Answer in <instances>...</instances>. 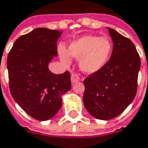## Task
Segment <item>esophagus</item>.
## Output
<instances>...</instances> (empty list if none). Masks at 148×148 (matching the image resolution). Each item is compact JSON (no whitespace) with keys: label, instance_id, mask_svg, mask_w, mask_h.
<instances>
[{"label":"esophagus","instance_id":"1","mask_svg":"<svg viewBox=\"0 0 148 148\" xmlns=\"http://www.w3.org/2000/svg\"><path fill=\"white\" fill-rule=\"evenodd\" d=\"M79 79H79V76L78 74H72V75H71V82H72V83H76V82H78Z\"/></svg>","mask_w":148,"mask_h":148}]
</instances>
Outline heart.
Wrapping results in <instances>:
<instances>
[{
	"mask_svg": "<svg viewBox=\"0 0 148 148\" xmlns=\"http://www.w3.org/2000/svg\"><path fill=\"white\" fill-rule=\"evenodd\" d=\"M113 51V44L108 37L84 35L73 40L67 50L59 47L58 53L62 62L69 65L71 58L79 59V69L86 74L98 72L108 63Z\"/></svg>",
	"mask_w": 148,
	"mask_h": 148,
	"instance_id": "1",
	"label": "heart"
}]
</instances>
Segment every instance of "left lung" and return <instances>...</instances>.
Instances as JSON below:
<instances>
[{
  "mask_svg": "<svg viewBox=\"0 0 148 148\" xmlns=\"http://www.w3.org/2000/svg\"><path fill=\"white\" fill-rule=\"evenodd\" d=\"M114 48L108 63L84 80L83 101L90 115L101 120L114 119L134 100L141 60L133 42L108 28Z\"/></svg>",
  "mask_w": 148,
  "mask_h": 148,
  "instance_id": "8db88e82",
  "label": "left lung"
}]
</instances>
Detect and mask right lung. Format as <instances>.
Wrapping results in <instances>:
<instances>
[{
    "label": "right lung",
    "instance_id": "right-lung-1",
    "mask_svg": "<svg viewBox=\"0 0 148 148\" xmlns=\"http://www.w3.org/2000/svg\"><path fill=\"white\" fill-rule=\"evenodd\" d=\"M60 30L37 28L20 36L7 57L12 97L32 118L45 121L62 107V96L71 89L69 71L55 74L48 64L58 56Z\"/></svg>",
    "mask_w": 148,
    "mask_h": 148
}]
</instances>
